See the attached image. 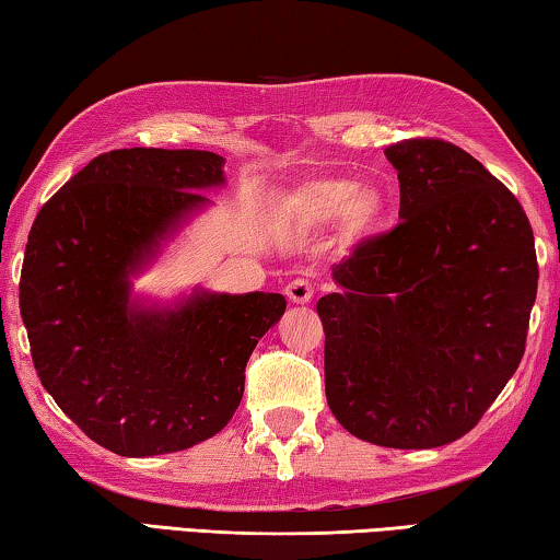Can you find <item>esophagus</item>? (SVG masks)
I'll return each instance as SVG.
<instances>
[{
    "label": "esophagus",
    "mask_w": 560,
    "mask_h": 560,
    "mask_svg": "<svg viewBox=\"0 0 560 560\" xmlns=\"http://www.w3.org/2000/svg\"><path fill=\"white\" fill-rule=\"evenodd\" d=\"M285 295H288L292 305H307V302L313 300V295H315V288H313V282H310V280L298 278V280L288 282Z\"/></svg>",
    "instance_id": "1"
}]
</instances>
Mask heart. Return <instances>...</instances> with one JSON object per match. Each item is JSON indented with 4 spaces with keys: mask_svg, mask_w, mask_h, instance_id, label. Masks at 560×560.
<instances>
[{
    "mask_svg": "<svg viewBox=\"0 0 560 560\" xmlns=\"http://www.w3.org/2000/svg\"><path fill=\"white\" fill-rule=\"evenodd\" d=\"M387 210V198L377 186L357 183L342 173H323L282 196L278 218L295 228H323L340 220L347 233L364 237L380 231Z\"/></svg>",
    "mask_w": 560,
    "mask_h": 560,
    "instance_id": "b5f03b06",
    "label": "heart"
}]
</instances>
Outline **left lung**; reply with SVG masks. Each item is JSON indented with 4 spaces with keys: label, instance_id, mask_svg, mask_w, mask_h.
<instances>
[{
    "label": "left lung",
    "instance_id": "left-lung-1",
    "mask_svg": "<svg viewBox=\"0 0 560 560\" xmlns=\"http://www.w3.org/2000/svg\"><path fill=\"white\" fill-rule=\"evenodd\" d=\"M399 218L332 268L319 298L335 419L389 448L452 444L479 424L526 350L538 262L516 196L442 139L392 143Z\"/></svg>",
    "mask_w": 560,
    "mask_h": 560
}]
</instances>
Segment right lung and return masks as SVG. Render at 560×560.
Wrapping results in <instances>:
<instances>
[{
	"instance_id": "1",
	"label": "right lung",
	"mask_w": 560,
	"mask_h": 560,
	"mask_svg": "<svg viewBox=\"0 0 560 560\" xmlns=\"http://www.w3.org/2000/svg\"><path fill=\"white\" fill-rule=\"evenodd\" d=\"M223 155L118 149L96 155L36 215L20 310L34 370L89 439L118 456L183 452L243 399L245 364L285 313L278 292H194L173 310L131 302L128 275L223 186Z\"/></svg>"
}]
</instances>
